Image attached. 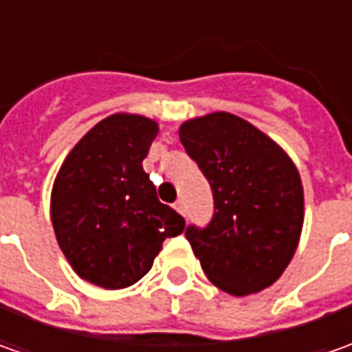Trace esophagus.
I'll list each match as a JSON object with an SVG mask.
<instances>
[{"label": "esophagus", "mask_w": 352, "mask_h": 352, "mask_svg": "<svg viewBox=\"0 0 352 352\" xmlns=\"http://www.w3.org/2000/svg\"><path fill=\"white\" fill-rule=\"evenodd\" d=\"M174 208H176V211H178V213H182V215H186V206H184L182 199H178V201L174 204Z\"/></svg>", "instance_id": "esophagus-1"}]
</instances>
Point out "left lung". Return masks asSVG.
<instances>
[{
    "mask_svg": "<svg viewBox=\"0 0 352 352\" xmlns=\"http://www.w3.org/2000/svg\"><path fill=\"white\" fill-rule=\"evenodd\" d=\"M180 141L213 192L210 223L186 227L206 276L231 296L272 286L304 225V188L290 156L225 111L186 121Z\"/></svg>",
    "mask_w": 352,
    "mask_h": 352,
    "instance_id": "1",
    "label": "left lung"
}]
</instances>
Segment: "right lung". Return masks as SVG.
Returning <instances> with one entry per match:
<instances>
[{"label":"right lung","instance_id":"obj_1","mask_svg":"<svg viewBox=\"0 0 352 352\" xmlns=\"http://www.w3.org/2000/svg\"><path fill=\"white\" fill-rule=\"evenodd\" d=\"M158 125L142 116L105 117L66 156L54 180L50 219L76 274L105 290L139 282L184 217L156 197L142 160Z\"/></svg>","mask_w":352,"mask_h":352}]
</instances>
